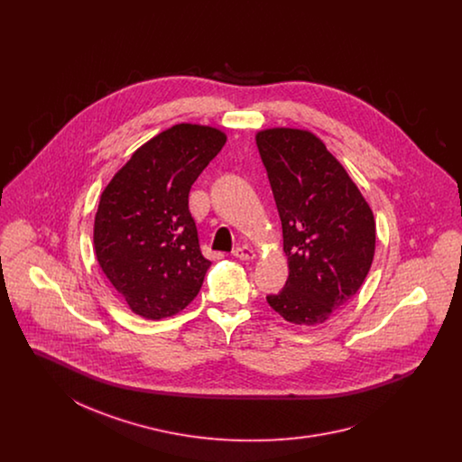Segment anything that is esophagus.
Returning a JSON list of instances; mask_svg holds the SVG:
<instances>
[{
	"mask_svg": "<svg viewBox=\"0 0 462 462\" xmlns=\"http://www.w3.org/2000/svg\"><path fill=\"white\" fill-rule=\"evenodd\" d=\"M232 254H234L236 258H239V260H253V258L256 256L254 251H253L249 245H239V247H236Z\"/></svg>",
	"mask_w": 462,
	"mask_h": 462,
	"instance_id": "34e87169",
	"label": "esophagus"
}]
</instances>
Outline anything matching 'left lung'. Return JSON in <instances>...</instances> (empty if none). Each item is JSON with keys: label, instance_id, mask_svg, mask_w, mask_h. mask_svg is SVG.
Here are the masks:
<instances>
[{"label": "left lung", "instance_id": "left-lung-1", "mask_svg": "<svg viewBox=\"0 0 462 462\" xmlns=\"http://www.w3.org/2000/svg\"><path fill=\"white\" fill-rule=\"evenodd\" d=\"M282 221L286 286L266 301L287 322L315 326L364 284L375 247L374 215L346 170L313 133L256 134Z\"/></svg>", "mask_w": 462, "mask_h": 462}]
</instances>
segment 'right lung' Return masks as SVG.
Instances as JSON below:
<instances>
[{
    "mask_svg": "<svg viewBox=\"0 0 462 462\" xmlns=\"http://www.w3.org/2000/svg\"><path fill=\"white\" fill-rule=\"evenodd\" d=\"M225 142L217 128L175 125L143 143L100 196L97 260L143 319L171 317L200 291L211 262L199 249L189 192Z\"/></svg>",
    "mask_w": 462,
    "mask_h": 462,
    "instance_id": "1",
    "label": "right lung"
}]
</instances>
